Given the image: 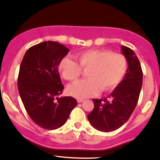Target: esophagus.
<instances>
[{
	"label": "esophagus",
	"instance_id": "1",
	"mask_svg": "<svg viewBox=\"0 0 160 160\" xmlns=\"http://www.w3.org/2000/svg\"><path fill=\"white\" fill-rule=\"evenodd\" d=\"M84 100H83L82 99H77V102L78 103H80V102H82Z\"/></svg>",
	"mask_w": 160,
	"mask_h": 160
}]
</instances>
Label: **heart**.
<instances>
[{"mask_svg": "<svg viewBox=\"0 0 160 160\" xmlns=\"http://www.w3.org/2000/svg\"><path fill=\"white\" fill-rule=\"evenodd\" d=\"M75 60L63 58L58 71L63 78L74 82L86 71L87 79L78 81L68 87V92L76 98L92 97L102 92L110 91L119 84L128 68V61L120 53L106 49H91L80 52Z\"/></svg>", "mask_w": 160, "mask_h": 160, "instance_id": "heart-1", "label": "heart"}]
</instances>
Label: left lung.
<instances>
[{"label": "left lung", "instance_id": "8db88e82", "mask_svg": "<svg viewBox=\"0 0 160 160\" xmlns=\"http://www.w3.org/2000/svg\"><path fill=\"white\" fill-rule=\"evenodd\" d=\"M122 53L128 61V70L122 82L106 98L93 99L94 109L88 114L92 127L101 132L114 131L130 119L138 101L143 83L141 63L130 48L121 47Z\"/></svg>", "mask_w": 160, "mask_h": 160}]
</instances>
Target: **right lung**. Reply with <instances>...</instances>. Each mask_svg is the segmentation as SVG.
Masks as SVG:
<instances>
[{
  "label": "right lung",
  "mask_w": 160,
  "mask_h": 160,
  "mask_svg": "<svg viewBox=\"0 0 160 160\" xmlns=\"http://www.w3.org/2000/svg\"><path fill=\"white\" fill-rule=\"evenodd\" d=\"M69 49L55 41H44L25 52L19 67L18 90L31 119L46 130H56L66 122L77 105L72 97L58 98L64 87L58 72Z\"/></svg>",
  "instance_id": "right-lung-1"
}]
</instances>
